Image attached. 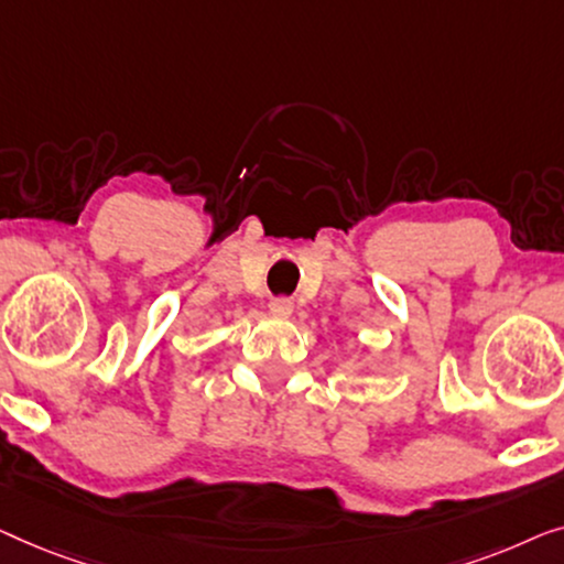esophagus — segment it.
I'll return each mask as SVG.
<instances>
[{
  "label": "esophagus",
  "instance_id": "1",
  "mask_svg": "<svg viewBox=\"0 0 564 564\" xmlns=\"http://www.w3.org/2000/svg\"><path fill=\"white\" fill-rule=\"evenodd\" d=\"M268 308H271V314L279 316V319H289V316L293 314V301L291 299H273Z\"/></svg>",
  "mask_w": 564,
  "mask_h": 564
}]
</instances>
